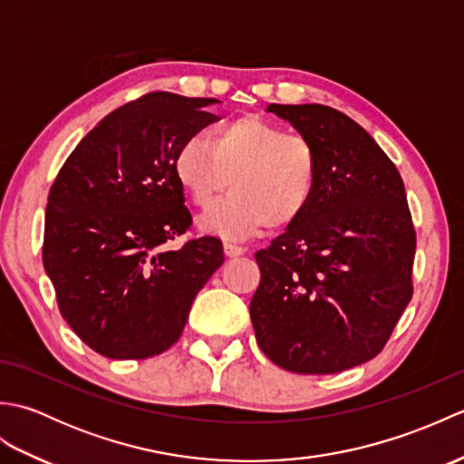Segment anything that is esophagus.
I'll use <instances>...</instances> for the list:
<instances>
[{"label": "esophagus", "mask_w": 464, "mask_h": 464, "mask_svg": "<svg viewBox=\"0 0 464 464\" xmlns=\"http://www.w3.org/2000/svg\"><path fill=\"white\" fill-rule=\"evenodd\" d=\"M245 251V247H241V245H237V243H231V241H227L225 243V255L227 257H239V255H243Z\"/></svg>", "instance_id": "obj_1"}]
</instances>
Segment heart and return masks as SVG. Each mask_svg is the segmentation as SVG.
I'll use <instances>...</instances> for the list:
<instances>
[{
    "label": "heart",
    "instance_id": "heart-1",
    "mask_svg": "<svg viewBox=\"0 0 464 464\" xmlns=\"http://www.w3.org/2000/svg\"><path fill=\"white\" fill-rule=\"evenodd\" d=\"M173 171L199 209L229 185L233 193L201 217V227L223 239H243L265 225L287 229L301 219L317 187L319 157L304 137L243 115L211 127L205 141L187 140Z\"/></svg>",
    "mask_w": 464,
    "mask_h": 464
}]
</instances>
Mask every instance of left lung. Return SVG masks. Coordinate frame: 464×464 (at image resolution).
Listing matches in <instances>:
<instances>
[{
  "label": "left lung",
  "mask_w": 464,
  "mask_h": 464,
  "mask_svg": "<svg viewBox=\"0 0 464 464\" xmlns=\"http://www.w3.org/2000/svg\"><path fill=\"white\" fill-rule=\"evenodd\" d=\"M319 157L297 223L255 253L251 321L261 351L299 374L377 357L412 299L417 233L401 173L351 117L327 105H277Z\"/></svg>",
  "instance_id": "8db88e82"
}]
</instances>
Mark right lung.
I'll return each instance as SVG.
<instances>
[{
    "mask_svg": "<svg viewBox=\"0 0 464 464\" xmlns=\"http://www.w3.org/2000/svg\"><path fill=\"white\" fill-rule=\"evenodd\" d=\"M215 102L151 92L121 105L77 143L49 189L44 267L62 317L103 357L173 347L195 295L225 261L211 235L161 247L193 225L173 160L217 121L205 111Z\"/></svg>",
    "mask_w": 464,
    "mask_h": 464,
    "instance_id": "obj_1",
    "label": "right lung"
}]
</instances>
